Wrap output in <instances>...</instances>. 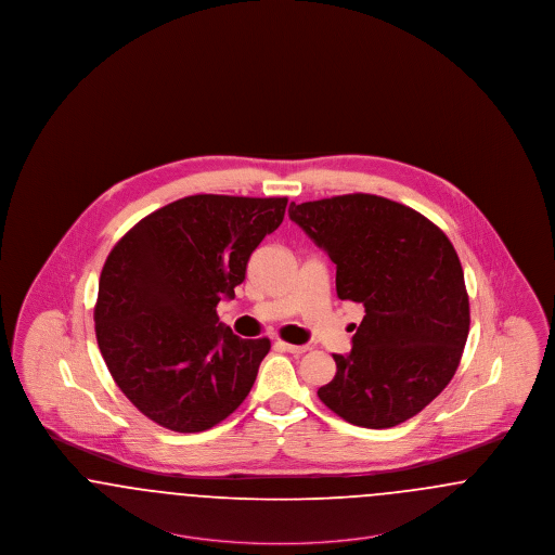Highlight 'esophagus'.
I'll use <instances>...</instances> for the list:
<instances>
[{
  "label": "esophagus",
  "instance_id": "esophagus-1",
  "mask_svg": "<svg viewBox=\"0 0 555 555\" xmlns=\"http://www.w3.org/2000/svg\"><path fill=\"white\" fill-rule=\"evenodd\" d=\"M279 345L285 349V351H289V353H295V356H299V353H306L308 351V345H293L285 344V341H279Z\"/></svg>",
  "mask_w": 555,
  "mask_h": 555
}]
</instances>
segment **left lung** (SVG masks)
Instances as JSON below:
<instances>
[{
	"instance_id": "obj_1",
	"label": "left lung",
	"mask_w": 555,
	"mask_h": 555,
	"mask_svg": "<svg viewBox=\"0 0 555 555\" xmlns=\"http://www.w3.org/2000/svg\"><path fill=\"white\" fill-rule=\"evenodd\" d=\"M289 218L337 264V297L364 306L351 353H333L320 401L347 423L391 428L439 396L470 328L464 270L421 211L351 193L291 204Z\"/></svg>"
}]
</instances>
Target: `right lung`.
<instances>
[{
  "mask_svg": "<svg viewBox=\"0 0 555 555\" xmlns=\"http://www.w3.org/2000/svg\"><path fill=\"white\" fill-rule=\"evenodd\" d=\"M287 197L189 195L139 220L107 256L95 335L120 391L150 421L202 433L251 391L270 341L241 339L216 306L233 299L251 251Z\"/></svg>",
  "mask_w": 555,
  "mask_h": 555,
  "instance_id": "obj_1",
  "label": "right lung"
}]
</instances>
